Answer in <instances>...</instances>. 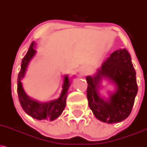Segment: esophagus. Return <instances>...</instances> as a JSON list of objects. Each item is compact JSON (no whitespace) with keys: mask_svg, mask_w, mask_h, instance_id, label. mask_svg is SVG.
<instances>
[{"mask_svg":"<svg viewBox=\"0 0 147 147\" xmlns=\"http://www.w3.org/2000/svg\"><path fill=\"white\" fill-rule=\"evenodd\" d=\"M84 74H86V72H83V75H84Z\"/></svg>","mask_w":147,"mask_h":147,"instance_id":"esophagus-1","label":"esophagus"}]
</instances>
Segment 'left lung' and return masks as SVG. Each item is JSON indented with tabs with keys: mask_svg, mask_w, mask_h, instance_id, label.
<instances>
[{
	"mask_svg": "<svg viewBox=\"0 0 147 147\" xmlns=\"http://www.w3.org/2000/svg\"><path fill=\"white\" fill-rule=\"evenodd\" d=\"M105 78L115 85L109 97H101L100 90ZM88 105L99 121L109 124L119 123L129 116L138 92L136 71L125 49L114 51L92 76H87Z\"/></svg>",
	"mask_w": 147,
	"mask_h": 147,
	"instance_id": "obj_1",
	"label": "left lung"
}]
</instances>
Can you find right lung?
<instances>
[{"label":"right lung","mask_w":147,"mask_h":147,"mask_svg":"<svg viewBox=\"0 0 147 147\" xmlns=\"http://www.w3.org/2000/svg\"><path fill=\"white\" fill-rule=\"evenodd\" d=\"M35 42H33L31 43L29 51L22 61L20 72L18 77V94L19 101L23 110L29 116L40 121L49 120L52 121L59 117L66 107L67 95L71 84V80L68 75L64 76L62 90L59 97L57 99L42 102L28 96L23 88L22 80L25 76L28 65L36 53V50H35Z\"/></svg>","instance_id":"1"}]
</instances>
